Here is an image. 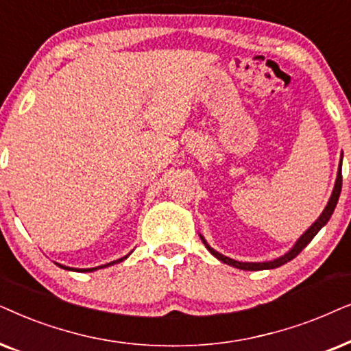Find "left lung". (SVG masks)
I'll return each mask as SVG.
<instances>
[{
  "mask_svg": "<svg viewBox=\"0 0 351 351\" xmlns=\"http://www.w3.org/2000/svg\"><path fill=\"white\" fill-rule=\"evenodd\" d=\"M342 158H343V154L342 157H340V163H339V171H337V180H335V184H334V189H332V194H330L329 197V202L328 205H326L324 210H322V213L319 215V218L316 219L315 223L311 224L308 230L303 232V234L298 237V241L293 244V247L291 250L287 252V254H284L279 256V258H274L271 261H237V260H232L230 258V256L219 254V252H217L215 249H212L207 244V241L204 239V236H200V239H202V242L205 244V247H207L210 254H212L215 258H218L219 261H223V263L230 265V266H234V268L237 269H244V271H260V269H273V268H279V266L286 265L287 261H291L295 258V256L300 254V252L305 249V247L310 244L313 237H315L317 232H319V230L322 226H326L328 224V221L330 219V217H332L334 210H335V205H337L339 202V197H340V191H342Z\"/></svg>",
  "mask_w": 351,
  "mask_h": 351,
  "instance_id": "left-lung-1",
  "label": "left lung"
}]
</instances>
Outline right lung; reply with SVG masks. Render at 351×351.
I'll list each match as a JSON object with an SVG mask.
<instances>
[{
  "mask_svg": "<svg viewBox=\"0 0 351 351\" xmlns=\"http://www.w3.org/2000/svg\"><path fill=\"white\" fill-rule=\"evenodd\" d=\"M130 254H132V252H130ZM130 254L128 255H125V256H121V258H119V260H114V261H110V263H106V265H101V266H96V268H70V266H65V265H60V263H56L59 266V268H62V269H67V271H78V273H91V271H96V269H102V268H107V266H112V265H115V263H120V261H123V260H127L128 256H130Z\"/></svg>",
  "mask_w": 351,
  "mask_h": 351,
  "instance_id": "obj_1",
  "label": "right lung"
}]
</instances>
